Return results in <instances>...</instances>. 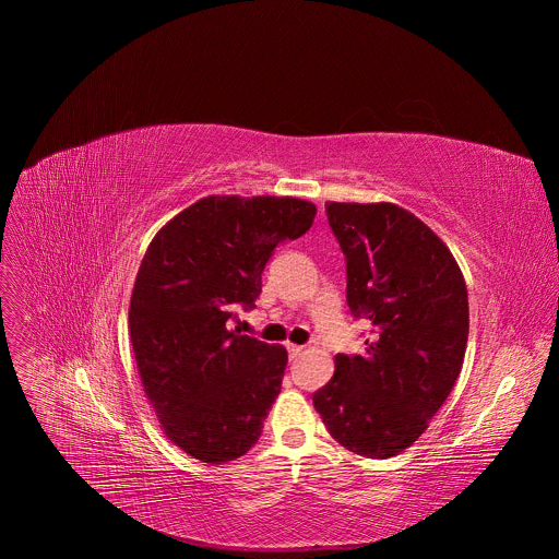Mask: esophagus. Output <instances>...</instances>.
Masks as SVG:
<instances>
[{
	"label": "esophagus",
	"instance_id": "esophagus-1",
	"mask_svg": "<svg viewBox=\"0 0 559 559\" xmlns=\"http://www.w3.org/2000/svg\"><path fill=\"white\" fill-rule=\"evenodd\" d=\"M285 347H287V354H289V358H292V360H294V358H298V356L302 354V347H300V345H292V343H287Z\"/></svg>",
	"mask_w": 559,
	"mask_h": 559
}]
</instances>
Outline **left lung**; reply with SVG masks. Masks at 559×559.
Masks as SVG:
<instances>
[{
    "label": "left lung",
    "instance_id": "1",
    "mask_svg": "<svg viewBox=\"0 0 559 559\" xmlns=\"http://www.w3.org/2000/svg\"><path fill=\"white\" fill-rule=\"evenodd\" d=\"M345 254L347 305L371 325L362 354H338L313 407L345 449L386 460L444 405L464 360L468 298L440 238L393 203H325Z\"/></svg>",
    "mask_w": 559,
    "mask_h": 559
}]
</instances>
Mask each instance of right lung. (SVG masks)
<instances>
[{
	"label": "right lung",
	"instance_id": "1",
	"mask_svg": "<svg viewBox=\"0 0 559 559\" xmlns=\"http://www.w3.org/2000/svg\"><path fill=\"white\" fill-rule=\"evenodd\" d=\"M316 205L292 197H207L158 231L130 300L143 391L168 438L221 464L257 444L287 352L231 330L254 309L276 246L302 236Z\"/></svg>",
	"mask_w": 559,
	"mask_h": 559
}]
</instances>
